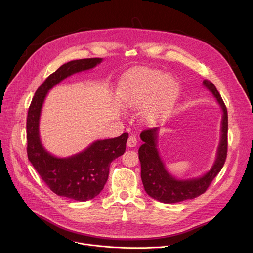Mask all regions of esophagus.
<instances>
[{
    "instance_id": "34e87169",
    "label": "esophagus",
    "mask_w": 253,
    "mask_h": 253,
    "mask_svg": "<svg viewBox=\"0 0 253 253\" xmlns=\"http://www.w3.org/2000/svg\"><path fill=\"white\" fill-rule=\"evenodd\" d=\"M136 144H137V138H136V136L135 135H131V136H129V138H128V140H127V145L129 148H134V147H136Z\"/></svg>"
}]
</instances>
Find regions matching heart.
<instances>
[{"label":"heart","instance_id":"obj_1","mask_svg":"<svg viewBox=\"0 0 253 253\" xmlns=\"http://www.w3.org/2000/svg\"><path fill=\"white\" fill-rule=\"evenodd\" d=\"M177 92L178 85L171 76L144 69L127 79L120 89L119 102L126 109H142L144 119L155 123L169 113Z\"/></svg>","mask_w":253,"mask_h":253}]
</instances>
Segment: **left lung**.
Instances as JSON below:
<instances>
[{
	"label": "left lung",
	"mask_w": 253,
	"mask_h": 253,
	"mask_svg": "<svg viewBox=\"0 0 253 253\" xmlns=\"http://www.w3.org/2000/svg\"><path fill=\"white\" fill-rule=\"evenodd\" d=\"M203 85L213 94L222 110L221 136L217 149L216 160L212 168L201 177L179 180L172 176L165 169L157 149L159 127L143 130L140 138L143 143L138 150L140 161V176L144 191L149 196L162 203H177L194 199L206 192L210 183L219 173L227 159L228 153V111L216 87L209 80Z\"/></svg>",
	"instance_id": "left-lung-1"
}]
</instances>
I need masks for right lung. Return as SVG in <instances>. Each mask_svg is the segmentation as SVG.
I'll list each match as a JSON object with an SVG mask.
<instances>
[{
    "mask_svg": "<svg viewBox=\"0 0 253 253\" xmlns=\"http://www.w3.org/2000/svg\"><path fill=\"white\" fill-rule=\"evenodd\" d=\"M102 58L72 60L62 64L40 86L33 97L26 120L28 158L48 188L58 196L76 201L96 197L108 180L113 160L124 154L128 133L96 140L83 152L69 158H57L47 152L39 134L40 116L48 91L73 74L93 69Z\"/></svg>",
    "mask_w": 253,
    "mask_h": 253,
    "instance_id": "right-lung-1",
    "label": "right lung"
}]
</instances>
